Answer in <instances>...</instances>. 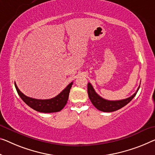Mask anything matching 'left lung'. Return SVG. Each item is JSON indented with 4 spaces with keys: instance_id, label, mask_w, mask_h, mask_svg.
Masks as SVG:
<instances>
[{
    "instance_id": "1",
    "label": "left lung",
    "mask_w": 155,
    "mask_h": 155,
    "mask_svg": "<svg viewBox=\"0 0 155 155\" xmlns=\"http://www.w3.org/2000/svg\"><path fill=\"white\" fill-rule=\"evenodd\" d=\"M139 87L140 86L138 87L137 92L133 95H131L128 98L121 100L110 101L101 97L94 91L92 85L90 83H88L87 84V94H88L89 98L92 104L98 110L103 112H113L118 109H120L121 108L124 107V106L127 104L129 102H130L132 100V99L134 97L136 94H137Z\"/></svg>"
}]
</instances>
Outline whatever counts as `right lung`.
I'll return each instance as SVG.
<instances>
[{
    "mask_svg": "<svg viewBox=\"0 0 155 155\" xmlns=\"http://www.w3.org/2000/svg\"><path fill=\"white\" fill-rule=\"evenodd\" d=\"M72 84L73 82L70 83L61 93L54 98L49 100H38V99L29 97L23 94L15 83L16 90L21 100L33 109L41 113L58 112L63 109L68 102L69 94Z\"/></svg>",
    "mask_w": 155,
    "mask_h": 155,
    "instance_id": "add662e5",
    "label": "right lung"
}]
</instances>
